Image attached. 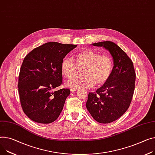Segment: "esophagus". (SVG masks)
<instances>
[{"label":"esophagus","mask_w":155,"mask_h":155,"mask_svg":"<svg viewBox=\"0 0 155 155\" xmlns=\"http://www.w3.org/2000/svg\"><path fill=\"white\" fill-rule=\"evenodd\" d=\"M78 89H76V88H71V91H73V92H74V91H76V90H77Z\"/></svg>","instance_id":"1"}]
</instances>
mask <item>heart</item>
Returning <instances> with one entry per match:
<instances>
[{
	"label": "heart",
	"mask_w": 155,
	"mask_h": 155,
	"mask_svg": "<svg viewBox=\"0 0 155 155\" xmlns=\"http://www.w3.org/2000/svg\"><path fill=\"white\" fill-rule=\"evenodd\" d=\"M113 61L106 54H99L96 51L86 49L79 52L73 59L65 58L61 64L63 74L68 78L77 76L81 69H85L83 78H74L68 81L71 88H91L95 85L101 86L111 76L113 71Z\"/></svg>",
	"instance_id": "obj_1"
}]
</instances>
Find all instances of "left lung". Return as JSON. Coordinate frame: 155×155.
Here are the masks:
<instances>
[{"label":"left lung","mask_w":155,"mask_h":155,"mask_svg":"<svg viewBox=\"0 0 155 155\" xmlns=\"http://www.w3.org/2000/svg\"><path fill=\"white\" fill-rule=\"evenodd\" d=\"M92 45L109 50L114 64L109 79L96 92L89 93L86 106L95 120L109 124L128 109L134 93L136 74L132 59L114 42L105 41Z\"/></svg>","instance_id":"1"}]
</instances>
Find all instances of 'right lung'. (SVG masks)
<instances>
[{
  "label": "right lung",
  "mask_w": 155,
  "mask_h": 155,
  "mask_svg": "<svg viewBox=\"0 0 155 155\" xmlns=\"http://www.w3.org/2000/svg\"><path fill=\"white\" fill-rule=\"evenodd\" d=\"M76 46L46 43L33 49L23 59L18 89L23 111L31 120L50 124L60 115L70 90H53L63 84V58Z\"/></svg>",
  "instance_id": "add662e5"
}]
</instances>
